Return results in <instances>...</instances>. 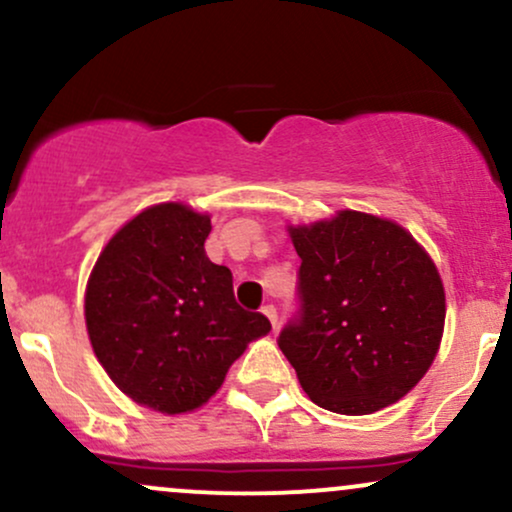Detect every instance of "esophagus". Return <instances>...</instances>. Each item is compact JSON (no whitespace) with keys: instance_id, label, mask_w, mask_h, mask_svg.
I'll list each match as a JSON object with an SVG mask.
<instances>
[{"instance_id":"1","label":"esophagus","mask_w":512,"mask_h":512,"mask_svg":"<svg viewBox=\"0 0 512 512\" xmlns=\"http://www.w3.org/2000/svg\"><path fill=\"white\" fill-rule=\"evenodd\" d=\"M262 315L267 317L269 322H272V327L276 330V325H279V317H276V308H274V305H264V308H262Z\"/></svg>"}]
</instances>
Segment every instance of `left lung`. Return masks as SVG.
Instances as JSON below:
<instances>
[{"label":"left lung","mask_w":512,"mask_h":512,"mask_svg":"<svg viewBox=\"0 0 512 512\" xmlns=\"http://www.w3.org/2000/svg\"><path fill=\"white\" fill-rule=\"evenodd\" d=\"M301 320L279 337L317 407L363 416L395 404L431 368L445 330L436 262L407 228L366 211L289 226Z\"/></svg>","instance_id":"obj_1"}]
</instances>
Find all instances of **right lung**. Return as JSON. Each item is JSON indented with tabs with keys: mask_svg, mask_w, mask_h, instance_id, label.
<instances>
[{
	"mask_svg": "<svg viewBox=\"0 0 512 512\" xmlns=\"http://www.w3.org/2000/svg\"><path fill=\"white\" fill-rule=\"evenodd\" d=\"M207 211L161 202L132 216L93 264L84 317L93 354L139 407L207 404L250 342L272 330L233 296L231 269L204 252Z\"/></svg>",
	"mask_w": 512,
	"mask_h": 512,
	"instance_id": "1",
	"label": "right lung"
}]
</instances>
